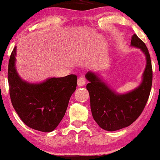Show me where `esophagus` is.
<instances>
[{"label": "esophagus", "mask_w": 160, "mask_h": 160, "mask_svg": "<svg viewBox=\"0 0 160 160\" xmlns=\"http://www.w3.org/2000/svg\"><path fill=\"white\" fill-rule=\"evenodd\" d=\"M77 84L78 86L79 87H83L85 84V79L83 77H80L78 78V82H77Z\"/></svg>", "instance_id": "esophagus-1"}]
</instances>
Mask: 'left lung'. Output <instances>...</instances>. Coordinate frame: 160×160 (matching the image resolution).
Returning a JSON list of instances; mask_svg holds the SVG:
<instances>
[{
    "mask_svg": "<svg viewBox=\"0 0 160 160\" xmlns=\"http://www.w3.org/2000/svg\"><path fill=\"white\" fill-rule=\"evenodd\" d=\"M130 46L141 49L146 60L142 82L133 90L119 94L111 89L98 73L89 71L85 76L89 82L87 89L93 119L105 130L115 131L130 126L141 115L149 97L152 67L148 50L135 34L132 36Z\"/></svg>",
    "mask_w": 160,
    "mask_h": 160,
    "instance_id": "left-lung-1",
    "label": "left lung"
}]
</instances>
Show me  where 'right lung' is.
I'll return each instance as SVG.
<instances>
[{
  "label": "right lung",
  "mask_w": 160,
  "mask_h": 160,
  "mask_svg": "<svg viewBox=\"0 0 160 160\" xmlns=\"http://www.w3.org/2000/svg\"><path fill=\"white\" fill-rule=\"evenodd\" d=\"M17 47L8 61V82L12 106L29 128L43 132L53 131L66 112L69 100L76 90L77 76L49 78L43 82L30 83L17 73Z\"/></svg>",
  "instance_id": "1"
}]
</instances>
